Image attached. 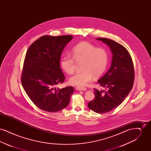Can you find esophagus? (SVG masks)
Listing matches in <instances>:
<instances>
[{"instance_id":"obj_1","label":"esophagus","mask_w":151,"mask_h":151,"mask_svg":"<svg viewBox=\"0 0 151 151\" xmlns=\"http://www.w3.org/2000/svg\"><path fill=\"white\" fill-rule=\"evenodd\" d=\"M76 89L78 91H86V88H84V87H79V86H76Z\"/></svg>"}]
</instances>
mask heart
I'll return each mask as SVG.
<instances>
[{"mask_svg":"<svg viewBox=\"0 0 151 151\" xmlns=\"http://www.w3.org/2000/svg\"><path fill=\"white\" fill-rule=\"evenodd\" d=\"M71 55L62 58L60 65L65 73L71 75L75 72L76 62H82V71L76 73L70 79V83L74 86H86L94 76L98 78L102 75L108 66L107 51L103 47H97L87 41L76 45L72 48Z\"/></svg>","mask_w":151,"mask_h":151,"instance_id":"1","label":"heart"}]
</instances>
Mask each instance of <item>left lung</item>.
Returning a JSON list of instances; mask_svg holds the SVG:
<instances>
[{"mask_svg":"<svg viewBox=\"0 0 151 151\" xmlns=\"http://www.w3.org/2000/svg\"><path fill=\"white\" fill-rule=\"evenodd\" d=\"M96 39L106 43L113 53L110 69L98 80L106 91H100L94 88L95 97L88 104L91 110L102 114L111 111L121 104L133 86L135 73L131 57L123 45L106 38Z\"/></svg>","mask_w":151,"mask_h":151,"instance_id":"left-lung-1","label":"left lung"}]
</instances>
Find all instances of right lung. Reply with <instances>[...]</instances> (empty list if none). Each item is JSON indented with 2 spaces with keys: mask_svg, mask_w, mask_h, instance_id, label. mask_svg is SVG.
I'll return each instance as SVG.
<instances>
[{
  "mask_svg": "<svg viewBox=\"0 0 151 151\" xmlns=\"http://www.w3.org/2000/svg\"><path fill=\"white\" fill-rule=\"evenodd\" d=\"M73 36H43L32 43L26 53L21 76L22 86L37 107L47 112H57L70 103L73 86L59 89L65 76L60 59Z\"/></svg>",
  "mask_w": 151,
  "mask_h": 151,
  "instance_id": "add662e5",
  "label": "right lung"
}]
</instances>
